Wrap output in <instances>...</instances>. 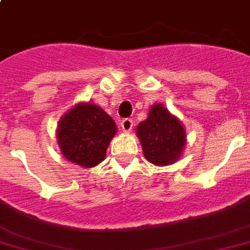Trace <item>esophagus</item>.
<instances>
[{"instance_id":"34e87169","label":"esophagus","mask_w":250,"mask_h":250,"mask_svg":"<svg viewBox=\"0 0 250 250\" xmlns=\"http://www.w3.org/2000/svg\"><path fill=\"white\" fill-rule=\"evenodd\" d=\"M121 127L124 132H130L133 129V120L132 118H124L121 121Z\"/></svg>"}]
</instances>
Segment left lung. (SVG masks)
I'll list each match as a JSON object with an SVG mask.
<instances>
[{
    "label": "left lung",
    "instance_id": "left-lung-1",
    "mask_svg": "<svg viewBox=\"0 0 250 250\" xmlns=\"http://www.w3.org/2000/svg\"><path fill=\"white\" fill-rule=\"evenodd\" d=\"M144 156L154 165H169L181 157L187 145V133L177 117L161 104H154L145 121L136 130Z\"/></svg>",
    "mask_w": 250,
    "mask_h": 250
}]
</instances>
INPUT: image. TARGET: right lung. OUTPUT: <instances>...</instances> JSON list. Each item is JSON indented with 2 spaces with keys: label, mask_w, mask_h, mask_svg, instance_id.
I'll return each instance as SVG.
<instances>
[{
  "label": "right lung",
  "mask_w": 250,
  "mask_h": 250,
  "mask_svg": "<svg viewBox=\"0 0 250 250\" xmlns=\"http://www.w3.org/2000/svg\"><path fill=\"white\" fill-rule=\"evenodd\" d=\"M116 132V124L104 109L94 104L80 103L61 117L57 140L67 161L93 167L104 161Z\"/></svg>",
  "instance_id": "1"
}]
</instances>
